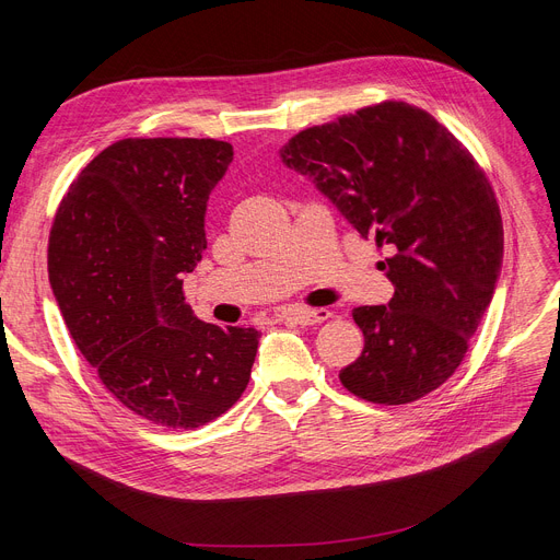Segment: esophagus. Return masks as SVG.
I'll list each match as a JSON object with an SVG mask.
<instances>
[{
	"label": "esophagus",
	"instance_id": "34e87169",
	"mask_svg": "<svg viewBox=\"0 0 560 560\" xmlns=\"http://www.w3.org/2000/svg\"><path fill=\"white\" fill-rule=\"evenodd\" d=\"M283 317L298 322V325H302V327H313V325H322V322L329 319L331 311H327V308H292Z\"/></svg>",
	"mask_w": 560,
	"mask_h": 560
}]
</instances>
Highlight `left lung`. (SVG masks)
I'll return each instance as SVG.
<instances>
[{
  "instance_id": "8db88e82",
  "label": "left lung",
  "mask_w": 560,
  "mask_h": 560,
  "mask_svg": "<svg viewBox=\"0 0 560 560\" xmlns=\"http://www.w3.org/2000/svg\"><path fill=\"white\" fill-rule=\"evenodd\" d=\"M288 167L311 176L376 247H390L388 306L351 311L365 347L340 370L365 401L399 406L440 388L463 363L492 300L502 213L467 147L431 113L378 102L292 136Z\"/></svg>"
}]
</instances>
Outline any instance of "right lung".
<instances>
[{
    "label": "right lung",
    "mask_w": 560,
    "mask_h": 560,
    "mask_svg": "<svg viewBox=\"0 0 560 560\" xmlns=\"http://www.w3.org/2000/svg\"><path fill=\"white\" fill-rule=\"evenodd\" d=\"M233 159L215 138H125L63 195L47 245L68 331L104 388L156 427L197 429L241 399L256 329L186 306L184 275L206 249L203 213Z\"/></svg>",
    "instance_id": "add662e5"
}]
</instances>
